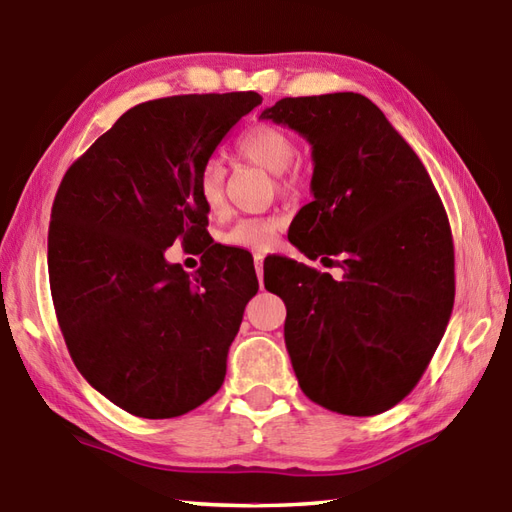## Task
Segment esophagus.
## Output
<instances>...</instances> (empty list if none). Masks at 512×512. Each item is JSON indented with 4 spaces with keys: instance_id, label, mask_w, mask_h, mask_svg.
Masks as SVG:
<instances>
[{
    "instance_id": "obj_1",
    "label": "esophagus",
    "mask_w": 512,
    "mask_h": 512,
    "mask_svg": "<svg viewBox=\"0 0 512 512\" xmlns=\"http://www.w3.org/2000/svg\"><path fill=\"white\" fill-rule=\"evenodd\" d=\"M255 273L259 284H262V277H264V255H255Z\"/></svg>"
}]
</instances>
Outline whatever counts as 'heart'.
Here are the masks:
<instances>
[{"instance_id":"heart-1","label":"heart","mask_w":512,"mask_h":512,"mask_svg":"<svg viewBox=\"0 0 512 512\" xmlns=\"http://www.w3.org/2000/svg\"><path fill=\"white\" fill-rule=\"evenodd\" d=\"M237 153L246 162L255 164L268 173L279 175V188L290 190L295 186V177L284 175L293 166L297 146L295 139L286 130L268 124H257L246 128L237 139ZM197 193L210 213H222L226 206L224 193V168L217 162H208L197 179ZM279 217H244L224 233V244L246 250H268L275 244V237L282 228Z\"/></svg>"}]
</instances>
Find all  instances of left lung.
<instances>
[{"mask_svg": "<svg viewBox=\"0 0 512 512\" xmlns=\"http://www.w3.org/2000/svg\"><path fill=\"white\" fill-rule=\"evenodd\" d=\"M313 146V202L290 224L310 259H288L284 339L299 388L333 413L379 415L413 390L442 342L455 302V250L424 164L359 93L286 97L266 108ZM266 282V277H264ZM268 288V286H266Z\"/></svg>", "mask_w": 512, "mask_h": 512, "instance_id": "1", "label": "left lung"}]
</instances>
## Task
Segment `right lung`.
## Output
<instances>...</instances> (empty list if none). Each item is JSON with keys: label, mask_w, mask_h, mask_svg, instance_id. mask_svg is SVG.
I'll use <instances>...</instances> for the list:
<instances>
[{"label": "right lung", "mask_w": 512, "mask_h": 512, "mask_svg": "<svg viewBox=\"0 0 512 512\" xmlns=\"http://www.w3.org/2000/svg\"><path fill=\"white\" fill-rule=\"evenodd\" d=\"M262 97L175 95L137 104L66 170L50 213V293L86 382L126 413L179 417L224 384L257 275L210 239L195 275L166 248L208 239L197 179Z\"/></svg>", "instance_id": "add662e5"}]
</instances>
